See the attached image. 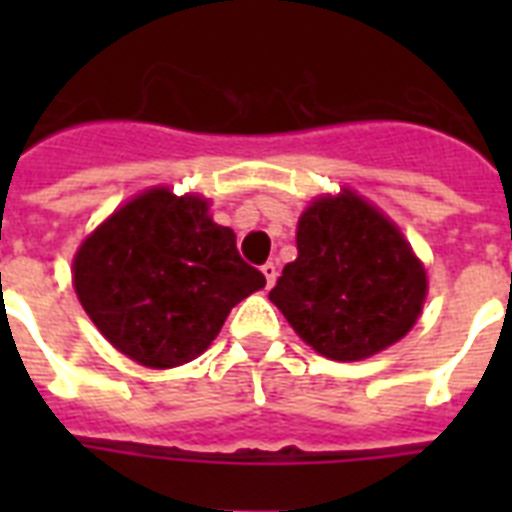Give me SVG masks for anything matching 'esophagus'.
I'll return each instance as SVG.
<instances>
[{
	"mask_svg": "<svg viewBox=\"0 0 512 512\" xmlns=\"http://www.w3.org/2000/svg\"><path fill=\"white\" fill-rule=\"evenodd\" d=\"M260 271H263V276H265V284H268V287H273V281H276V276H279V265L265 263Z\"/></svg>",
	"mask_w": 512,
	"mask_h": 512,
	"instance_id": "obj_1",
	"label": "esophagus"
}]
</instances>
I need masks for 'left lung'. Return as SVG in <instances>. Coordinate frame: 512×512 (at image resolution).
<instances>
[{"label": "left lung", "instance_id": "left-lung-1", "mask_svg": "<svg viewBox=\"0 0 512 512\" xmlns=\"http://www.w3.org/2000/svg\"><path fill=\"white\" fill-rule=\"evenodd\" d=\"M425 292V268L401 231L345 191L305 209L297 260L284 265L268 297L321 356L358 361L414 327Z\"/></svg>", "mask_w": 512, "mask_h": 512}]
</instances>
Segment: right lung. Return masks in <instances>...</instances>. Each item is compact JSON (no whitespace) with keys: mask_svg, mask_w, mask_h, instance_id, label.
Wrapping results in <instances>:
<instances>
[{"mask_svg":"<svg viewBox=\"0 0 512 512\" xmlns=\"http://www.w3.org/2000/svg\"><path fill=\"white\" fill-rule=\"evenodd\" d=\"M79 303L116 350L154 369L188 364L209 348L228 313L265 287L231 228L207 201L143 193L116 209L74 260Z\"/></svg>","mask_w":512,"mask_h":512,"instance_id":"right-lung-1","label":"right lung"}]
</instances>
